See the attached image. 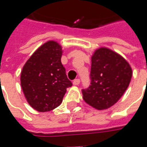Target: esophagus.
<instances>
[{
	"instance_id": "1",
	"label": "esophagus",
	"mask_w": 147,
	"mask_h": 147,
	"mask_svg": "<svg viewBox=\"0 0 147 147\" xmlns=\"http://www.w3.org/2000/svg\"><path fill=\"white\" fill-rule=\"evenodd\" d=\"M80 83V79H76V80L73 81V85H75V86H77V85H79Z\"/></svg>"
}]
</instances>
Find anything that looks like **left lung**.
<instances>
[{
	"instance_id": "8db88e82",
	"label": "left lung",
	"mask_w": 147,
	"mask_h": 147,
	"mask_svg": "<svg viewBox=\"0 0 147 147\" xmlns=\"http://www.w3.org/2000/svg\"><path fill=\"white\" fill-rule=\"evenodd\" d=\"M131 76L124 58L109 49H98L91 57L90 85L82 90L83 100L99 110L109 109L122 97Z\"/></svg>"
}]
</instances>
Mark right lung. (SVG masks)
<instances>
[{
    "label": "right lung",
    "instance_id": "obj_1",
    "mask_svg": "<svg viewBox=\"0 0 147 147\" xmlns=\"http://www.w3.org/2000/svg\"><path fill=\"white\" fill-rule=\"evenodd\" d=\"M62 48L54 41L41 45L31 55L21 71L22 90L29 105L38 112H48L61 105L67 87V79L61 64Z\"/></svg>",
    "mask_w": 147,
    "mask_h": 147
}]
</instances>
